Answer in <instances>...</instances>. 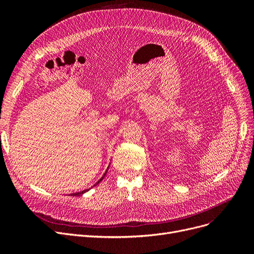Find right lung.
Wrapping results in <instances>:
<instances>
[{"label": "right lung", "mask_w": 254, "mask_h": 254, "mask_svg": "<svg viewBox=\"0 0 254 254\" xmlns=\"http://www.w3.org/2000/svg\"><path fill=\"white\" fill-rule=\"evenodd\" d=\"M106 173H107V171H106ZM106 173H105V174H104V176H103V177H102V178H101V179H100V180L97 182V184H99V182L103 180V178H104V177H105V175H106ZM97 184H96V185H97ZM87 190H82V191H79V192H75V193H72L71 195H73V196H76V195H81V194H83L84 192H86Z\"/></svg>", "instance_id": "1"}]
</instances>
